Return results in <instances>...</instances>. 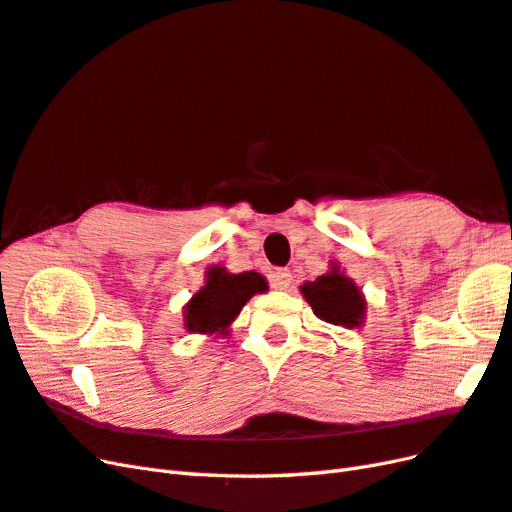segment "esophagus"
I'll return each instance as SVG.
<instances>
[{
    "instance_id": "esophagus-1",
    "label": "esophagus",
    "mask_w": 512,
    "mask_h": 512,
    "mask_svg": "<svg viewBox=\"0 0 512 512\" xmlns=\"http://www.w3.org/2000/svg\"><path fill=\"white\" fill-rule=\"evenodd\" d=\"M270 285L274 287V290H287V287L292 285V272L285 270V268L274 270L270 274Z\"/></svg>"
}]
</instances>
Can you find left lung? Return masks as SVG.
<instances>
[{
  "label": "left lung",
  "instance_id": "1",
  "mask_svg": "<svg viewBox=\"0 0 512 512\" xmlns=\"http://www.w3.org/2000/svg\"><path fill=\"white\" fill-rule=\"evenodd\" d=\"M300 294L324 322L344 326V329H359L365 322L368 300L361 287L339 268L337 261H331V268L316 281L300 285Z\"/></svg>",
  "mask_w": 512,
  "mask_h": 512
}]
</instances>
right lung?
I'll list each match as a JSON object with an SVG mask.
<instances>
[{
  "label": "right lung",
  "mask_w": 512,
  "mask_h": 512,
  "mask_svg": "<svg viewBox=\"0 0 512 512\" xmlns=\"http://www.w3.org/2000/svg\"><path fill=\"white\" fill-rule=\"evenodd\" d=\"M268 292V281L259 272L233 274L225 266H209L205 285L183 307L188 333L207 337L229 335V326L255 294Z\"/></svg>",
  "instance_id": "1"
}]
</instances>
